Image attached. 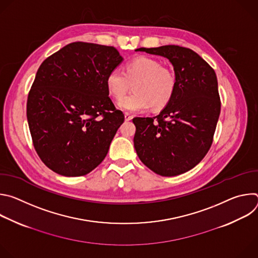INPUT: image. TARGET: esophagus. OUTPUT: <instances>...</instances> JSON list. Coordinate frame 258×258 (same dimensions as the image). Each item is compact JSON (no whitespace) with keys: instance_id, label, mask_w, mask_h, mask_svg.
<instances>
[{"instance_id":"34e87169","label":"esophagus","mask_w":258,"mask_h":258,"mask_svg":"<svg viewBox=\"0 0 258 258\" xmlns=\"http://www.w3.org/2000/svg\"><path fill=\"white\" fill-rule=\"evenodd\" d=\"M124 119H125L126 121H130V120L133 119V116H132L131 114H128V113H124Z\"/></svg>"}]
</instances>
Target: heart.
<instances>
[{
  "label": "heart",
  "mask_w": 258,
  "mask_h": 258,
  "mask_svg": "<svg viewBox=\"0 0 258 258\" xmlns=\"http://www.w3.org/2000/svg\"><path fill=\"white\" fill-rule=\"evenodd\" d=\"M134 82L135 93L124 98ZM106 86L113 98H124L118 102L120 109L126 112H143L151 105L159 109L168 104L175 91L176 78L170 68L162 66L158 60L139 57L125 65L124 72L120 68L110 71Z\"/></svg>",
  "instance_id": "heart-1"
}]
</instances>
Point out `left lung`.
Returning a JSON list of instances; mask_svg holds the SVG:
<instances>
[{
	"label": "left lung",
	"instance_id": "8db88e82",
	"mask_svg": "<svg viewBox=\"0 0 258 258\" xmlns=\"http://www.w3.org/2000/svg\"><path fill=\"white\" fill-rule=\"evenodd\" d=\"M136 51L165 57L176 78L174 94L155 117H135L134 146L155 173L174 176L195 167L207 154L220 113L212 67L191 49L174 45Z\"/></svg>",
	"mask_w": 258,
	"mask_h": 258
}]
</instances>
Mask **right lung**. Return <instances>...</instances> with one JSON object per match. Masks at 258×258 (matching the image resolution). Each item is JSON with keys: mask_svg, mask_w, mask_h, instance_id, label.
<instances>
[{"mask_svg": "<svg viewBox=\"0 0 258 258\" xmlns=\"http://www.w3.org/2000/svg\"><path fill=\"white\" fill-rule=\"evenodd\" d=\"M122 60L114 47L76 42L41 64L26 115L34 149L54 172L85 175L106 157L124 121L108 96L106 78Z\"/></svg>", "mask_w": 258, "mask_h": 258, "instance_id": "obj_1", "label": "right lung"}]
</instances>
